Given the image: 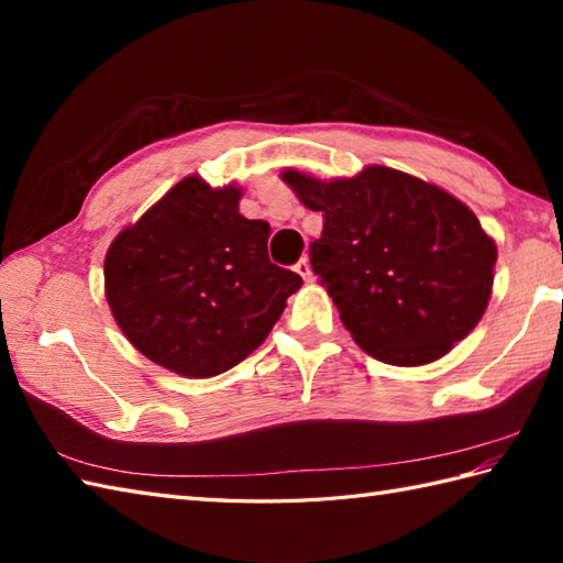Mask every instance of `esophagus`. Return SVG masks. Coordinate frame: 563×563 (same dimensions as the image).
Instances as JSON below:
<instances>
[{
  "instance_id": "esophagus-1",
  "label": "esophagus",
  "mask_w": 563,
  "mask_h": 563,
  "mask_svg": "<svg viewBox=\"0 0 563 563\" xmlns=\"http://www.w3.org/2000/svg\"><path fill=\"white\" fill-rule=\"evenodd\" d=\"M295 271L300 273L307 283L314 280V273H312V266H309V258H300V261H297V263H295Z\"/></svg>"
}]
</instances>
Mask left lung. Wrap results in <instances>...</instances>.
Returning <instances> with one entry per match:
<instances>
[{
	"mask_svg": "<svg viewBox=\"0 0 563 563\" xmlns=\"http://www.w3.org/2000/svg\"><path fill=\"white\" fill-rule=\"evenodd\" d=\"M283 178L324 218L309 263L365 353L426 365L479 324L496 244L464 202L387 166L331 184L292 169Z\"/></svg>",
	"mask_w": 563,
	"mask_h": 563,
	"instance_id": "1",
	"label": "left lung"
}]
</instances>
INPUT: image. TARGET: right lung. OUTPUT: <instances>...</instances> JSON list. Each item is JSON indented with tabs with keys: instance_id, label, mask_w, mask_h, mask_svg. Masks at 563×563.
<instances>
[{
	"instance_id": "obj_1",
	"label": "right lung",
	"mask_w": 563,
	"mask_h": 563,
	"mask_svg": "<svg viewBox=\"0 0 563 563\" xmlns=\"http://www.w3.org/2000/svg\"><path fill=\"white\" fill-rule=\"evenodd\" d=\"M242 190L178 181L115 236L106 300L128 341L162 367L212 377L242 363L300 288L268 258L271 227L239 212Z\"/></svg>"
}]
</instances>
